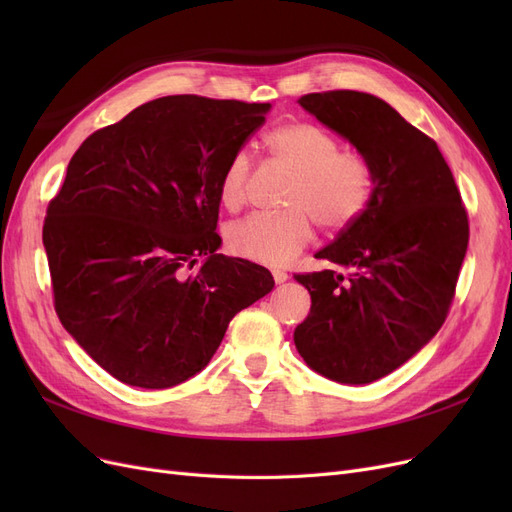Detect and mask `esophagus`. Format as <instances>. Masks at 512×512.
Listing matches in <instances>:
<instances>
[{"mask_svg": "<svg viewBox=\"0 0 512 512\" xmlns=\"http://www.w3.org/2000/svg\"><path fill=\"white\" fill-rule=\"evenodd\" d=\"M271 273H273V280H275V284H284V282L288 280V273H286V271H280V269H273Z\"/></svg>", "mask_w": 512, "mask_h": 512, "instance_id": "esophagus-1", "label": "esophagus"}]
</instances>
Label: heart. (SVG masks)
<instances>
[{"label":"heart","instance_id":"heart-1","mask_svg":"<svg viewBox=\"0 0 512 512\" xmlns=\"http://www.w3.org/2000/svg\"><path fill=\"white\" fill-rule=\"evenodd\" d=\"M262 143L269 156L290 168L284 205L275 213H252L228 226V250L260 265H286L314 239V222L342 232L363 218L374 196V168L363 153L339 149L333 132L312 121L277 123ZM252 181V160L245 151L232 153L218 179V200L239 211Z\"/></svg>","mask_w":512,"mask_h":512}]
</instances>
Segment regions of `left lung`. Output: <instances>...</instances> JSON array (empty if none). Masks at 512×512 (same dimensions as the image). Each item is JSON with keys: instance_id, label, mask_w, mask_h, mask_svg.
Listing matches in <instances>:
<instances>
[{"instance_id": "1", "label": "left lung", "mask_w": 512, "mask_h": 512, "mask_svg": "<svg viewBox=\"0 0 512 512\" xmlns=\"http://www.w3.org/2000/svg\"><path fill=\"white\" fill-rule=\"evenodd\" d=\"M299 104L371 162L374 196L363 218L316 254L335 269L294 275L312 294L294 346L324 378L369 384L440 331L468 250V211L436 141L391 104L350 89Z\"/></svg>"}]
</instances>
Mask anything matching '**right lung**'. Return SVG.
<instances>
[{"label": "right lung", "mask_w": 512, "mask_h": 512, "mask_svg": "<svg viewBox=\"0 0 512 512\" xmlns=\"http://www.w3.org/2000/svg\"><path fill=\"white\" fill-rule=\"evenodd\" d=\"M269 108L166 96L72 156L42 243L61 324L113 378L141 389L185 382L235 314L273 290L265 267L215 254L218 179Z\"/></svg>", "instance_id": "1"}]
</instances>
